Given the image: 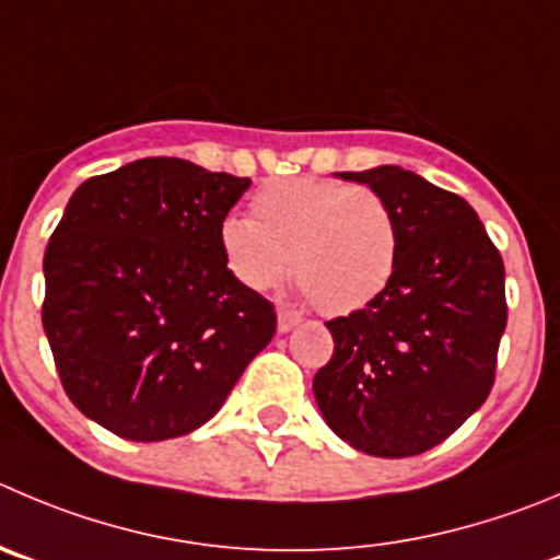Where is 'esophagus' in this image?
<instances>
[{
	"label": "esophagus",
	"instance_id": "1",
	"mask_svg": "<svg viewBox=\"0 0 560 560\" xmlns=\"http://www.w3.org/2000/svg\"><path fill=\"white\" fill-rule=\"evenodd\" d=\"M300 322L302 318L296 316L294 311H285V307H280V311H277V332H291V329H294Z\"/></svg>",
	"mask_w": 560,
	"mask_h": 560
}]
</instances>
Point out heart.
Returning a JSON list of instances; mask_svg holds the SVG:
<instances>
[{"mask_svg":"<svg viewBox=\"0 0 560 560\" xmlns=\"http://www.w3.org/2000/svg\"><path fill=\"white\" fill-rule=\"evenodd\" d=\"M253 220L217 228L222 264L247 291L275 289L289 266L324 313L349 316L382 296L398 260L390 206L365 186L332 178H280L249 200Z\"/></svg>","mask_w":560,"mask_h":560,"instance_id":"obj_1","label":"heart"}]
</instances>
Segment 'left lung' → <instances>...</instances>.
Listing matches in <instances>:
<instances>
[{
	"label": "left lung",
	"mask_w": 560,
	"mask_h": 560,
	"mask_svg": "<svg viewBox=\"0 0 560 560\" xmlns=\"http://www.w3.org/2000/svg\"><path fill=\"white\" fill-rule=\"evenodd\" d=\"M335 175L390 206L398 260L380 300L327 322L335 351L313 376V396L351 448L418 456L492 390L505 329L503 258L472 206L418 173L382 164Z\"/></svg>",
	"instance_id": "1"
}]
</instances>
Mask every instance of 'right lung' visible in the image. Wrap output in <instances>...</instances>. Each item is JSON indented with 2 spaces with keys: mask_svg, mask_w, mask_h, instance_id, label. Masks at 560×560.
Returning a JSON list of instances; mask_svg holds the SVG:
<instances>
[{
  "mask_svg": "<svg viewBox=\"0 0 560 560\" xmlns=\"http://www.w3.org/2000/svg\"><path fill=\"white\" fill-rule=\"evenodd\" d=\"M249 178L137 159L71 195L44 255V329L68 398L135 443L214 418L277 329L228 275L217 228Z\"/></svg>",
  "mask_w": 560,
  "mask_h": 560,
  "instance_id": "obj_1",
  "label": "right lung"
}]
</instances>
